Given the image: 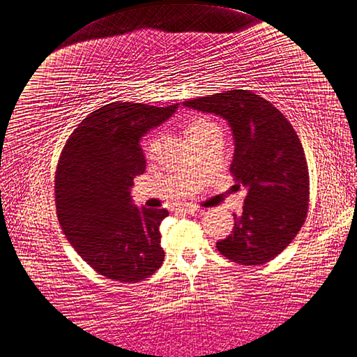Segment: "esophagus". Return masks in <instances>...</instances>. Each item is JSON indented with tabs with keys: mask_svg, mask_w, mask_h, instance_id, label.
Segmentation results:
<instances>
[{
	"mask_svg": "<svg viewBox=\"0 0 357 357\" xmlns=\"http://www.w3.org/2000/svg\"><path fill=\"white\" fill-rule=\"evenodd\" d=\"M176 212H182V213H195L199 211V208L195 204H179L175 208Z\"/></svg>",
	"mask_w": 357,
	"mask_h": 357,
	"instance_id": "esophagus-1",
	"label": "esophagus"
}]
</instances>
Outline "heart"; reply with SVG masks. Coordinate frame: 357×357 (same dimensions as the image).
I'll use <instances>...</instances> for the list:
<instances>
[{
	"instance_id": "b5f03b06",
	"label": "heart",
	"mask_w": 357,
	"mask_h": 357,
	"mask_svg": "<svg viewBox=\"0 0 357 357\" xmlns=\"http://www.w3.org/2000/svg\"><path fill=\"white\" fill-rule=\"evenodd\" d=\"M221 128L209 117H194L187 123V132L191 137V141L197 145L206 137L211 136L215 132H220ZM163 144V136L160 133L149 135L144 141V153L146 158H155L160 153V148Z\"/></svg>"
}]
</instances>
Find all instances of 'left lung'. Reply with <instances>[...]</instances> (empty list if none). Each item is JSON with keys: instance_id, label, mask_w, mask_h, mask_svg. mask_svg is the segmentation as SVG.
Returning <instances> with one entry per match:
<instances>
[{"instance_id": "8db88e82", "label": "left lung", "mask_w": 357, "mask_h": 357, "mask_svg": "<svg viewBox=\"0 0 357 357\" xmlns=\"http://www.w3.org/2000/svg\"><path fill=\"white\" fill-rule=\"evenodd\" d=\"M183 105L228 121L234 136L229 172L238 187L248 188L243 213L234 215L233 233L216 241L218 250L241 266L274 259L295 238L308 212L307 160L292 124L249 90H227Z\"/></svg>"}]
</instances>
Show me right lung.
Returning <instances> with one entry per match:
<instances>
[{
  "label": "right lung",
  "mask_w": 357,
  "mask_h": 357,
  "mask_svg": "<svg viewBox=\"0 0 357 357\" xmlns=\"http://www.w3.org/2000/svg\"><path fill=\"white\" fill-rule=\"evenodd\" d=\"M178 108L112 102L90 112L68 137L56 167V213L89 266L120 283L154 274L165 261L160 224L166 209L132 204L133 178L145 172L141 136Z\"/></svg>",
  "instance_id": "add662e5"
}]
</instances>
